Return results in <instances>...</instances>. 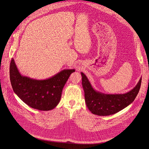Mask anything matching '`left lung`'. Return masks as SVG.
I'll return each mask as SVG.
<instances>
[{"instance_id":"obj_1","label":"left lung","mask_w":149,"mask_h":149,"mask_svg":"<svg viewBox=\"0 0 149 149\" xmlns=\"http://www.w3.org/2000/svg\"><path fill=\"white\" fill-rule=\"evenodd\" d=\"M81 74L86 104L92 113L99 116L116 113L131 104L138 95L142 80L141 78L134 89L124 94H105L93 89L86 76Z\"/></svg>"}]
</instances>
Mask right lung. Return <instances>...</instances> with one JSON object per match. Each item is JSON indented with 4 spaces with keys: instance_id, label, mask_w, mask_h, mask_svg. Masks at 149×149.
<instances>
[{
    "instance_id": "obj_1",
    "label": "right lung",
    "mask_w": 149,
    "mask_h": 149,
    "mask_svg": "<svg viewBox=\"0 0 149 149\" xmlns=\"http://www.w3.org/2000/svg\"><path fill=\"white\" fill-rule=\"evenodd\" d=\"M75 69H65L48 79L38 80L22 76L12 58L10 81L14 92L27 105L40 111H49L59 103L62 90Z\"/></svg>"
}]
</instances>
